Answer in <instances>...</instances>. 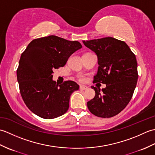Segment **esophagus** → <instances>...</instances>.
<instances>
[{
  "mask_svg": "<svg viewBox=\"0 0 155 155\" xmlns=\"http://www.w3.org/2000/svg\"><path fill=\"white\" fill-rule=\"evenodd\" d=\"M87 88H87V87H85V86H83V85H81V86H80V89H81V90L85 91V90H87Z\"/></svg>",
  "mask_w": 155,
  "mask_h": 155,
  "instance_id": "34e87169",
  "label": "esophagus"
}]
</instances>
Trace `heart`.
Returning a JSON list of instances; mask_svg holds the SVG:
<instances>
[{"label":"heart","instance_id":"b5f03b06","mask_svg":"<svg viewBox=\"0 0 155 155\" xmlns=\"http://www.w3.org/2000/svg\"><path fill=\"white\" fill-rule=\"evenodd\" d=\"M78 79L80 82H84L85 81V78L83 76H80V77H78Z\"/></svg>","mask_w":155,"mask_h":155}]
</instances>
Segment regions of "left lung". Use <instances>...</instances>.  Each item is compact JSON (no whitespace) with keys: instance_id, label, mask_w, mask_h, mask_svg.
Masks as SVG:
<instances>
[{"instance_id":"obj_1","label":"left lung","mask_w":155,"mask_h":155,"mask_svg":"<svg viewBox=\"0 0 155 155\" xmlns=\"http://www.w3.org/2000/svg\"><path fill=\"white\" fill-rule=\"evenodd\" d=\"M83 43L98 57L99 66L93 83L106 84L102 91L92 87L95 96L87 103L88 108L97 117H113L132 98L139 77L136 57L124 41L113 37L84 41Z\"/></svg>"}]
</instances>
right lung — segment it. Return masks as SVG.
Instances as JSON below:
<instances>
[{
  "label": "right lung",
  "mask_w": 155,
  "mask_h": 155,
  "mask_svg": "<svg viewBox=\"0 0 155 155\" xmlns=\"http://www.w3.org/2000/svg\"><path fill=\"white\" fill-rule=\"evenodd\" d=\"M81 48L79 42L54 35L34 39L28 44L21 54L16 75L22 100L32 113L52 119L68 110L71 95L79 86L72 81L56 84L52 74Z\"/></svg>",
  "instance_id": "obj_1"
}]
</instances>
